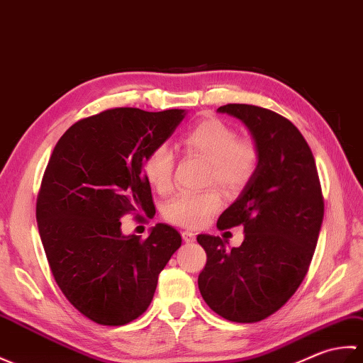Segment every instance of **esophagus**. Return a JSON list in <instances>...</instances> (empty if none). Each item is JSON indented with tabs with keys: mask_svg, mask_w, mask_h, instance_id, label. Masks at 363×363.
<instances>
[{
	"mask_svg": "<svg viewBox=\"0 0 363 363\" xmlns=\"http://www.w3.org/2000/svg\"><path fill=\"white\" fill-rule=\"evenodd\" d=\"M182 238H183V240L184 242H194L196 240V235L192 231H189V230H184L183 233H182Z\"/></svg>",
	"mask_w": 363,
	"mask_h": 363,
	"instance_id": "esophagus-1",
	"label": "esophagus"
}]
</instances>
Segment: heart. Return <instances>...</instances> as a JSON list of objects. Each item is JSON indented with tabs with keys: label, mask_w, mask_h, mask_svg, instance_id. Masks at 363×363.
I'll return each mask as SVG.
<instances>
[{
	"label": "heart",
	"mask_w": 363,
	"mask_h": 363,
	"mask_svg": "<svg viewBox=\"0 0 363 363\" xmlns=\"http://www.w3.org/2000/svg\"><path fill=\"white\" fill-rule=\"evenodd\" d=\"M180 144L186 154L208 161L205 183H216L236 194L253 180L259 164V150L250 140H240L238 132L220 119H205L183 133ZM175 154L166 143L152 147L144 160V175L150 186L166 194L172 188ZM222 206V196L216 188L197 192H179L163 206V217L174 225L200 228Z\"/></svg>",
	"instance_id": "b5f03b06"
}]
</instances>
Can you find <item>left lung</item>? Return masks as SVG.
<instances>
[{"label": "left lung", "instance_id": "obj_1", "mask_svg": "<svg viewBox=\"0 0 363 363\" xmlns=\"http://www.w3.org/2000/svg\"><path fill=\"white\" fill-rule=\"evenodd\" d=\"M250 128L259 150L257 171L217 220L220 231L244 227L240 247L199 235L206 252L199 275L203 300L217 315L256 323L289 301L309 270L325 214L315 160L300 130L275 111L227 104L217 108Z\"/></svg>", "mask_w": 363, "mask_h": 363}]
</instances>
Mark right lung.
<instances>
[{
  "instance_id": "1",
  "label": "right lung",
  "mask_w": 363,
  "mask_h": 363,
  "mask_svg": "<svg viewBox=\"0 0 363 363\" xmlns=\"http://www.w3.org/2000/svg\"><path fill=\"white\" fill-rule=\"evenodd\" d=\"M183 118L179 108L101 111L72 124L48 161L35 208L40 238L62 294L94 323L121 326L146 312L182 245L164 223L146 239L124 236L121 217L155 214L144 160Z\"/></svg>"
}]
</instances>
